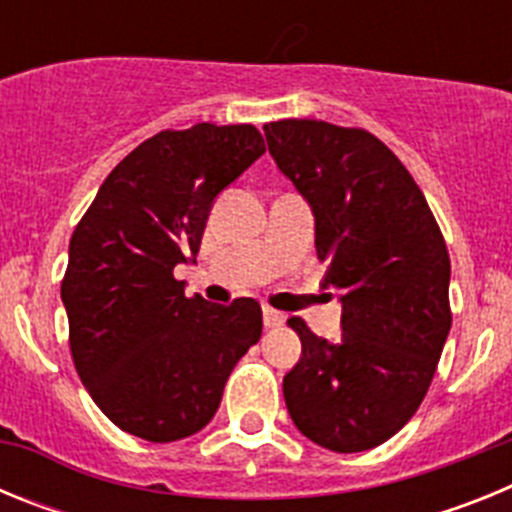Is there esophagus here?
<instances>
[{
    "label": "esophagus",
    "mask_w": 512,
    "mask_h": 512,
    "mask_svg": "<svg viewBox=\"0 0 512 512\" xmlns=\"http://www.w3.org/2000/svg\"><path fill=\"white\" fill-rule=\"evenodd\" d=\"M264 325L266 328H279V325H284V315L277 310H271V307H264Z\"/></svg>",
    "instance_id": "esophagus-1"
}]
</instances>
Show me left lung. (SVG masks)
Here are the masks:
<instances>
[{"label": "left lung", "instance_id": "8db88e82", "mask_svg": "<svg viewBox=\"0 0 512 512\" xmlns=\"http://www.w3.org/2000/svg\"><path fill=\"white\" fill-rule=\"evenodd\" d=\"M274 164L315 217L323 287L341 338L287 325L302 356L284 374L297 431L338 454L374 449L420 408L451 330V261L423 192L382 140L323 120L264 125Z\"/></svg>", "mask_w": 512, "mask_h": 512}]
</instances>
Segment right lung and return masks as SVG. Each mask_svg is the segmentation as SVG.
Here are the masks:
<instances>
[{
    "mask_svg": "<svg viewBox=\"0 0 512 512\" xmlns=\"http://www.w3.org/2000/svg\"><path fill=\"white\" fill-rule=\"evenodd\" d=\"M253 125L200 122L140 143L104 179L69 243L61 300L81 382L117 428L169 443L202 431L233 366L261 338V305L184 295L217 194L264 156Z\"/></svg>",
    "mask_w": 512,
    "mask_h": 512,
    "instance_id": "add662e5",
    "label": "right lung"
}]
</instances>
